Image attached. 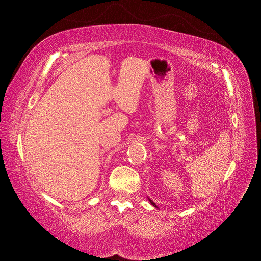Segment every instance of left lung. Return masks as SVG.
<instances>
[{"instance_id": "left-lung-1", "label": "left lung", "mask_w": 261, "mask_h": 261, "mask_svg": "<svg viewBox=\"0 0 261 261\" xmlns=\"http://www.w3.org/2000/svg\"><path fill=\"white\" fill-rule=\"evenodd\" d=\"M149 201H150V202H151V204H152V206H153V207H156V206H155V203H154V202H153L152 200H150V199H149Z\"/></svg>"}]
</instances>
